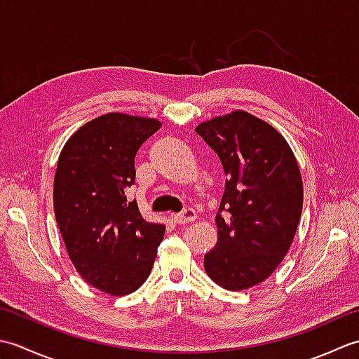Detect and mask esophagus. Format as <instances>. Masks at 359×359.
Segmentation results:
<instances>
[{"instance_id": "esophagus-1", "label": "esophagus", "mask_w": 359, "mask_h": 359, "mask_svg": "<svg viewBox=\"0 0 359 359\" xmlns=\"http://www.w3.org/2000/svg\"><path fill=\"white\" fill-rule=\"evenodd\" d=\"M196 211L193 208H187L184 210V212H180V215H171L170 219L172 220L174 224H188V222H193L196 220Z\"/></svg>"}]
</instances>
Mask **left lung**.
Segmentation results:
<instances>
[{
	"label": "left lung",
	"mask_w": 359,
	"mask_h": 359,
	"mask_svg": "<svg viewBox=\"0 0 359 359\" xmlns=\"http://www.w3.org/2000/svg\"><path fill=\"white\" fill-rule=\"evenodd\" d=\"M196 133L226 177L205 271L222 288L241 292L269 278L292 247L304 202L299 165L284 135L247 111L203 121Z\"/></svg>",
	"instance_id": "left-lung-1"
}]
</instances>
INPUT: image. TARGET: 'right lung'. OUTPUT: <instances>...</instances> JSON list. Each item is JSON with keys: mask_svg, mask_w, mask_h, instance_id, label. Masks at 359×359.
<instances>
[{"mask_svg": "<svg viewBox=\"0 0 359 359\" xmlns=\"http://www.w3.org/2000/svg\"><path fill=\"white\" fill-rule=\"evenodd\" d=\"M162 123L109 112L80 126L60 152L53 211L75 269L111 296L135 292L152 270L165 225L147 222L126 199L134 158Z\"/></svg>", "mask_w": 359, "mask_h": 359, "instance_id": "right-lung-1", "label": "right lung"}]
</instances>
